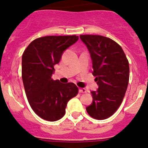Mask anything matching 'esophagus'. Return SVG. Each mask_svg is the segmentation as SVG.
Wrapping results in <instances>:
<instances>
[{"mask_svg":"<svg viewBox=\"0 0 148 148\" xmlns=\"http://www.w3.org/2000/svg\"><path fill=\"white\" fill-rule=\"evenodd\" d=\"M79 93H86V90L84 88H80V89H79Z\"/></svg>","mask_w":148,"mask_h":148,"instance_id":"34e87169","label":"esophagus"}]
</instances>
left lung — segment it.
Listing matches in <instances>:
<instances>
[{"label": "left lung", "instance_id": "1", "mask_svg": "<svg viewBox=\"0 0 148 148\" xmlns=\"http://www.w3.org/2000/svg\"><path fill=\"white\" fill-rule=\"evenodd\" d=\"M82 41L90 53L96 91H92V103L86 107L97 120L111 117L122 103L127 89L129 62L122 47L111 38L98 35H81Z\"/></svg>", "mask_w": 148, "mask_h": 148}]
</instances>
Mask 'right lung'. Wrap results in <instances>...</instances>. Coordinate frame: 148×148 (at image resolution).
I'll return each instance as SVG.
<instances>
[{"mask_svg":"<svg viewBox=\"0 0 148 148\" xmlns=\"http://www.w3.org/2000/svg\"><path fill=\"white\" fill-rule=\"evenodd\" d=\"M77 36H48L33 41L22 56V79L26 97L34 112L44 120H60L67 103L78 93L74 83L52 79L54 65L64 51L75 44Z\"/></svg>","mask_w":148,"mask_h":148,"instance_id":"obj_1","label":"right lung"}]
</instances>
